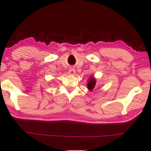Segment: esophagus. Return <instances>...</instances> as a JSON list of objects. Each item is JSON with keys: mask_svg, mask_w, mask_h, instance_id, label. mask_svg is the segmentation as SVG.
<instances>
[{"mask_svg": "<svg viewBox=\"0 0 151 151\" xmlns=\"http://www.w3.org/2000/svg\"><path fill=\"white\" fill-rule=\"evenodd\" d=\"M75 73V69L73 68H70L69 70H68V74L70 75H73Z\"/></svg>", "mask_w": 151, "mask_h": 151, "instance_id": "1", "label": "esophagus"}]
</instances>
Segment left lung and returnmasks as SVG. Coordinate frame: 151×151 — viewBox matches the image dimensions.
<instances>
[{
	"label": "left lung",
	"mask_w": 151,
	"mask_h": 151,
	"mask_svg": "<svg viewBox=\"0 0 151 151\" xmlns=\"http://www.w3.org/2000/svg\"><path fill=\"white\" fill-rule=\"evenodd\" d=\"M96 78L94 77V76H91L90 78L88 79V84H87V88L90 91L93 90V88L96 86Z\"/></svg>",
	"instance_id": "left-lung-1"
}]
</instances>
